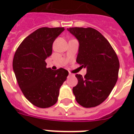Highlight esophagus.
<instances>
[{
  "label": "esophagus",
  "instance_id": "1",
  "mask_svg": "<svg viewBox=\"0 0 134 134\" xmlns=\"http://www.w3.org/2000/svg\"><path fill=\"white\" fill-rule=\"evenodd\" d=\"M69 75H70V76H74V75H74V74H72V73L69 72Z\"/></svg>",
  "mask_w": 134,
  "mask_h": 134
}]
</instances>
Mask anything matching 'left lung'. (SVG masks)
Listing matches in <instances>:
<instances>
[{"mask_svg":"<svg viewBox=\"0 0 134 134\" xmlns=\"http://www.w3.org/2000/svg\"><path fill=\"white\" fill-rule=\"evenodd\" d=\"M78 39L77 62L87 69L86 75H76L78 82L72 91L84 108H93L106 100L118 77L119 60L106 38L93 28L67 29Z\"/></svg>","mask_w":134,"mask_h":134,"instance_id":"1","label":"left lung"}]
</instances>
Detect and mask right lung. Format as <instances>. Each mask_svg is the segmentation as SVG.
I'll use <instances>...</instances> for the list:
<instances>
[{
  "label": "right lung",
  "instance_id": "obj_1",
  "mask_svg": "<svg viewBox=\"0 0 134 134\" xmlns=\"http://www.w3.org/2000/svg\"><path fill=\"white\" fill-rule=\"evenodd\" d=\"M64 27L38 29L24 39L13 59L19 87L34 105L46 108L57 102L59 88L69 75L63 68H47L45 59L52 53V44Z\"/></svg>",
  "mask_w": 134,
  "mask_h": 134
}]
</instances>
